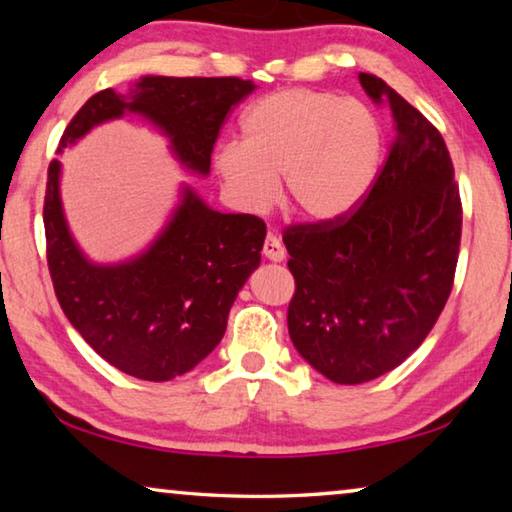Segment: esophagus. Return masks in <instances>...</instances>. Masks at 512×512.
<instances>
[{
    "label": "esophagus",
    "mask_w": 512,
    "mask_h": 512,
    "mask_svg": "<svg viewBox=\"0 0 512 512\" xmlns=\"http://www.w3.org/2000/svg\"><path fill=\"white\" fill-rule=\"evenodd\" d=\"M262 253H264V257H266V259H271V262H282L284 255H287V250H284V246H282V239H280V237L268 235V237L264 239V248H262Z\"/></svg>",
    "instance_id": "esophagus-1"
}]
</instances>
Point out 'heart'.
Wrapping results in <instances>:
<instances>
[{"label":"heart","mask_w":512,"mask_h":512,"mask_svg":"<svg viewBox=\"0 0 512 512\" xmlns=\"http://www.w3.org/2000/svg\"><path fill=\"white\" fill-rule=\"evenodd\" d=\"M241 133L244 144L216 149L214 169L248 210H264L282 176L293 210L311 221H336L361 203L377 176L381 128L359 101L282 90L248 110Z\"/></svg>","instance_id":"b5f03b06"}]
</instances>
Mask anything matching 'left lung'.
Returning <instances> with one entry per match:
<instances>
[{
    "instance_id": "obj_1",
    "label": "left lung",
    "mask_w": 512,
    "mask_h": 512,
    "mask_svg": "<svg viewBox=\"0 0 512 512\" xmlns=\"http://www.w3.org/2000/svg\"><path fill=\"white\" fill-rule=\"evenodd\" d=\"M393 112L395 140L375 183L343 219L284 230L296 293V350L334 384L393 370L427 339L454 287L463 207L438 128L375 74H359Z\"/></svg>"
}]
</instances>
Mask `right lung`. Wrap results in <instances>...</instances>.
<instances>
[{
  "instance_id": "1",
  "label": "right lung",
  "mask_w": 512,
  "mask_h": 512,
  "mask_svg": "<svg viewBox=\"0 0 512 512\" xmlns=\"http://www.w3.org/2000/svg\"><path fill=\"white\" fill-rule=\"evenodd\" d=\"M253 90V81L237 76H144L128 94L108 88L85 101L58 153L97 124L137 112L169 137L185 169L207 176L225 117ZM42 219L51 282L67 320L110 366L146 381L185 375L219 345L266 237L259 216L221 214L185 187L149 250L121 264H94L69 235L58 160L49 164Z\"/></svg>"
}]
</instances>
